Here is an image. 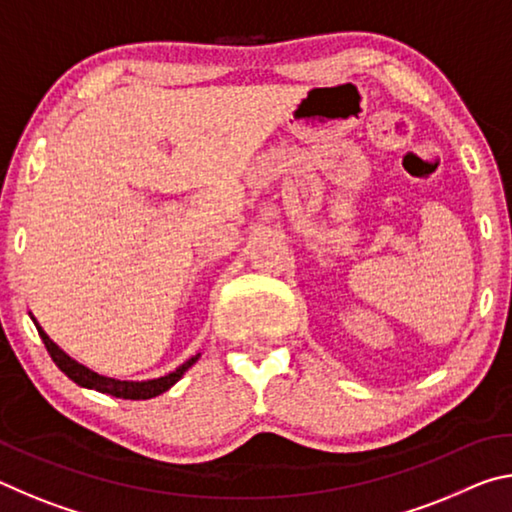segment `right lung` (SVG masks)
Returning <instances> with one entry per match:
<instances>
[{
	"label": "right lung",
	"mask_w": 512,
	"mask_h": 512,
	"mask_svg": "<svg viewBox=\"0 0 512 512\" xmlns=\"http://www.w3.org/2000/svg\"><path fill=\"white\" fill-rule=\"evenodd\" d=\"M33 323H36V320H33ZM36 327H38V334H40L42 343H45V348L49 352V357L54 359L56 366L63 370L65 375L74 381V384H79L83 388H92V391L106 393V395H112V397H119V400H151V397L169 391V388L185 375L187 368H192L196 359H198V357H192L189 361H185L183 366L169 372L167 377H160V379L119 381V379L97 375V372H92L90 368H85V366H81V363H76L72 357H67V354L60 350L58 345L51 341L45 332H42V327L38 323H36Z\"/></svg>",
	"instance_id": "add662e5"
}]
</instances>
